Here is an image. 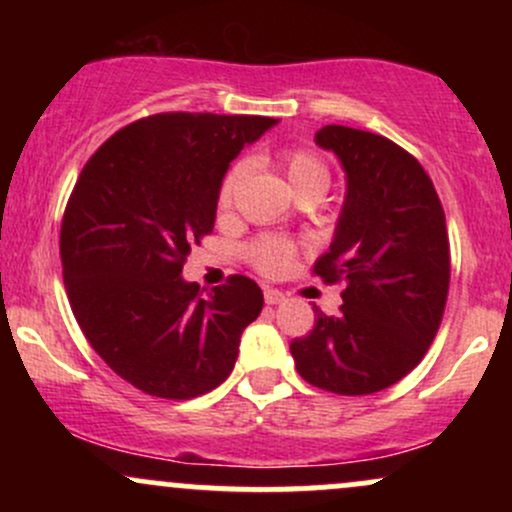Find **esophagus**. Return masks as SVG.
<instances>
[{
    "label": "esophagus",
    "mask_w": 512,
    "mask_h": 512,
    "mask_svg": "<svg viewBox=\"0 0 512 512\" xmlns=\"http://www.w3.org/2000/svg\"><path fill=\"white\" fill-rule=\"evenodd\" d=\"M264 303H267V305L284 303V293L276 291V289H264Z\"/></svg>",
    "instance_id": "34e87169"
}]
</instances>
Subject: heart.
<instances>
[{
	"label": "heart",
	"instance_id": "obj_1",
	"mask_svg": "<svg viewBox=\"0 0 512 512\" xmlns=\"http://www.w3.org/2000/svg\"><path fill=\"white\" fill-rule=\"evenodd\" d=\"M279 166L289 178L291 187L296 190V195H303V192H320L325 195L327 187H330V168L322 161L320 156L313 154V151L305 149H289L279 156ZM245 175V163H236L226 173V178L221 180L219 187V207L226 209L231 207L233 195H236V187L240 178ZM293 245L284 238L264 236L255 240L250 248V260L257 269L264 274H281L289 269L293 262Z\"/></svg>",
	"mask_w": 512,
	"mask_h": 512
}]
</instances>
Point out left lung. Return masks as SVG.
<instances>
[{
	"mask_svg": "<svg viewBox=\"0 0 512 512\" xmlns=\"http://www.w3.org/2000/svg\"><path fill=\"white\" fill-rule=\"evenodd\" d=\"M346 175L330 250L315 274L344 281L339 315L315 308L291 342L298 373L337 395H373L402 380L436 337L450 286L445 214L414 156L380 134L327 125L315 134Z\"/></svg>",
	"mask_w": 512,
	"mask_h": 512,
	"instance_id": "left-lung-1",
	"label": "left lung"
}]
</instances>
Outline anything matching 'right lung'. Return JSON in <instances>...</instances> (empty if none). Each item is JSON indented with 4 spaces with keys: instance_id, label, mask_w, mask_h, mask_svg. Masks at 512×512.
I'll return each mask as SVG.
<instances>
[{
    "instance_id": "1",
    "label": "right lung",
    "mask_w": 512,
    "mask_h": 512,
    "mask_svg": "<svg viewBox=\"0 0 512 512\" xmlns=\"http://www.w3.org/2000/svg\"><path fill=\"white\" fill-rule=\"evenodd\" d=\"M276 122L144 117L115 132L76 180L60 236L69 303L96 354L146 395L190 399L219 387L262 313L248 276L209 291L182 279V264L214 228L231 161Z\"/></svg>"
}]
</instances>
